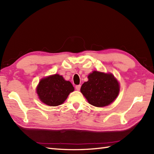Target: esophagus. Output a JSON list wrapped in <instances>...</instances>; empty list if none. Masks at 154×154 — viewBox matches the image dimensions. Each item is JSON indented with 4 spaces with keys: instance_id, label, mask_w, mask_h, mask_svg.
Wrapping results in <instances>:
<instances>
[{
    "instance_id": "34e87169",
    "label": "esophagus",
    "mask_w": 154,
    "mask_h": 154,
    "mask_svg": "<svg viewBox=\"0 0 154 154\" xmlns=\"http://www.w3.org/2000/svg\"><path fill=\"white\" fill-rule=\"evenodd\" d=\"M80 89H81V85H78L75 86V89H76L77 91H79Z\"/></svg>"
}]
</instances>
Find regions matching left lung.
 <instances>
[{
  "instance_id": "1",
  "label": "left lung",
  "mask_w": 154,
  "mask_h": 154,
  "mask_svg": "<svg viewBox=\"0 0 154 154\" xmlns=\"http://www.w3.org/2000/svg\"><path fill=\"white\" fill-rule=\"evenodd\" d=\"M89 81L81 87V92L91 104L97 107L109 105L116 99L120 87L112 74L93 71L88 76Z\"/></svg>"
}]
</instances>
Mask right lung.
<instances>
[{
    "label": "right lung",
    "mask_w": 154,
    "mask_h": 154,
    "mask_svg": "<svg viewBox=\"0 0 154 154\" xmlns=\"http://www.w3.org/2000/svg\"><path fill=\"white\" fill-rule=\"evenodd\" d=\"M73 91L71 82L57 74L42 79L37 87V93L42 102L52 106L61 104Z\"/></svg>",
    "instance_id": "obj_1"
}]
</instances>
